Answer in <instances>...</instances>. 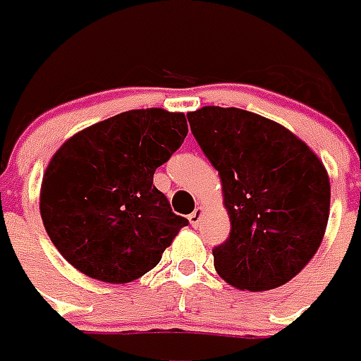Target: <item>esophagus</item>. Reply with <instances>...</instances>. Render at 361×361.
<instances>
[{
	"instance_id": "obj_1",
	"label": "esophagus",
	"mask_w": 361,
	"mask_h": 361,
	"mask_svg": "<svg viewBox=\"0 0 361 361\" xmlns=\"http://www.w3.org/2000/svg\"><path fill=\"white\" fill-rule=\"evenodd\" d=\"M202 215H204V209L202 208H197L195 212H192L191 215H189V223H191L195 228H197L198 225H200V219H202Z\"/></svg>"
}]
</instances>
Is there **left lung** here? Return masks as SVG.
I'll list each match as a JSON object with an SVG mask.
<instances>
[{
	"label": "left lung",
	"instance_id": "left-lung-1",
	"mask_svg": "<svg viewBox=\"0 0 361 361\" xmlns=\"http://www.w3.org/2000/svg\"><path fill=\"white\" fill-rule=\"evenodd\" d=\"M198 146L219 170L231 236L214 249L215 271L240 290L296 277L319 251L330 217V178L294 133L241 109L187 114Z\"/></svg>",
	"mask_w": 361,
	"mask_h": 361
}]
</instances>
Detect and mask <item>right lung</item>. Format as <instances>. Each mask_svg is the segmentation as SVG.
I'll return each mask as SVG.
<instances>
[{
	"label": "right lung",
	"mask_w": 361,
	"mask_h": 361,
	"mask_svg": "<svg viewBox=\"0 0 361 361\" xmlns=\"http://www.w3.org/2000/svg\"><path fill=\"white\" fill-rule=\"evenodd\" d=\"M185 136V114L142 109L90 125L61 144L42 176L39 209L71 266L112 285L157 266L189 221L172 212L153 174Z\"/></svg>",
	"instance_id": "add662e5"
}]
</instances>
